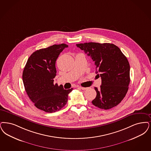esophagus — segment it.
<instances>
[{
  "label": "esophagus",
  "mask_w": 151,
  "mask_h": 151,
  "mask_svg": "<svg viewBox=\"0 0 151 151\" xmlns=\"http://www.w3.org/2000/svg\"><path fill=\"white\" fill-rule=\"evenodd\" d=\"M80 88L81 89V90H83V91H85V90H86L87 89H88V88H84V87H80Z\"/></svg>",
  "instance_id": "obj_1"
}]
</instances>
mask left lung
Instances as JSON below:
<instances>
[{
  "instance_id": "obj_1",
  "label": "left lung",
  "mask_w": 151,
  "mask_h": 151,
  "mask_svg": "<svg viewBox=\"0 0 151 151\" xmlns=\"http://www.w3.org/2000/svg\"><path fill=\"white\" fill-rule=\"evenodd\" d=\"M94 62L102 85L94 88L97 96L91 102L99 109H109L118 105L125 97L130 83V65L120 48L110 43L77 44Z\"/></svg>"
}]
</instances>
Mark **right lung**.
<instances>
[{"instance_id":"add662e5","label":"right lung","mask_w":151,"mask_h":151,"mask_svg":"<svg viewBox=\"0 0 151 151\" xmlns=\"http://www.w3.org/2000/svg\"><path fill=\"white\" fill-rule=\"evenodd\" d=\"M66 44L53 45L37 50L31 55L25 65L22 80L25 91L36 108L52 113L62 109L73 88L64 89L54 84L56 76L55 61Z\"/></svg>"}]
</instances>
